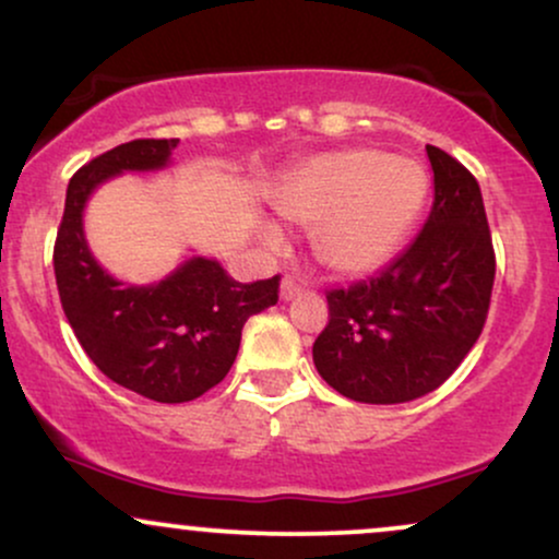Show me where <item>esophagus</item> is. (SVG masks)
Wrapping results in <instances>:
<instances>
[{
  "mask_svg": "<svg viewBox=\"0 0 559 559\" xmlns=\"http://www.w3.org/2000/svg\"><path fill=\"white\" fill-rule=\"evenodd\" d=\"M300 293H302V287L298 285V282L290 280V277H285V280H282V285H280V298H282V300H285V302H290V300L298 298Z\"/></svg>",
  "mask_w": 559,
  "mask_h": 559,
  "instance_id": "esophagus-1",
  "label": "esophagus"
}]
</instances>
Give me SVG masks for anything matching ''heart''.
Masks as SVG:
<instances>
[{
    "mask_svg": "<svg viewBox=\"0 0 559 559\" xmlns=\"http://www.w3.org/2000/svg\"><path fill=\"white\" fill-rule=\"evenodd\" d=\"M430 181L409 157L349 147L306 157L277 178L269 204L295 227H311L313 259L332 277L360 280L381 272L402 251L423 217ZM266 246L277 227L261 225Z\"/></svg>",
    "mask_w": 559,
    "mask_h": 559,
    "instance_id": "obj_1",
    "label": "heart"
}]
</instances>
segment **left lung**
Masks as SVG:
<instances>
[{
	"mask_svg": "<svg viewBox=\"0 0 559 559\" xmlns=\"http://www.w3.org/2000/svg\"><path fill=\"white\" fill-rule=\"evenodd\" d=\"M425 150L436 199L423 233L376 277L326 295L313 362L353 402L404 404L436 391L490 308L495 253L477 178L443 150Z\"/></svg>",
	"mask_w": 559,
	"mask_h": 559,
	"instance_id": "obj_1",
	"label": "left lung"
}]
</instances>
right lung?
<instances>
[{"mask_svg": "<svg viewBox=\"0 0 559 559\" xmlns=\"http://www.w3.org/2000/svg\"><path fill=\"white\" fill-rule=\"evenodd\" d=\"M178 140H134L82 165L67 186L53 246L61 308L90 360L114 383L160 404L217 385L236 362L243 323L277 302L280 277L238 282L212 257L191 253L160 282L132 285L98 264L85 238V206L100 183L157 174Z\"/></svg>", "mask_w": 559, "mask_h": 559, "instance_id": "add662e5", "label": "right lung"}]
</instances>
